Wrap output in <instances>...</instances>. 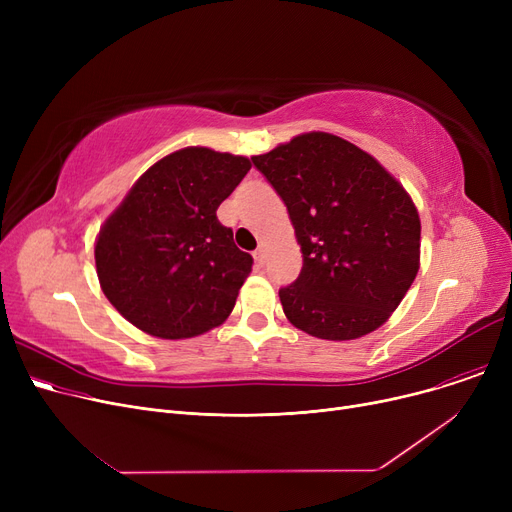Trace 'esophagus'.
Here are the masks:
<instances>
[{
	"instance_id": "esophagus-1",
	"label": "esophagus",
	"mask_w": 512,
	"mask_h": 512,
	"mask_svg": "<svg viewBox=\"0 0 512 512\" xmlns=\"http://www.w3.org/2000/svg\"><path fill=\"white\" fill-rule=\"evenodd\" d=\"M253 255H255V261H257L259 265H265V263H267V249H265L263 245H261Z\"/></svg>"
}]
</instances>
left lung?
<instances>
[{
	"instance_id": "1",
	"label": "left lung",
	"mask_w": 512,
	"mask_h": 512,
	"mask_svg": "<svg viewBox=\"0 0 512 512\" xmlns=\"http://www.w3.org/2000/svg\"><path fill=\"white\" fill-rule=\"evenodd\" d=\"M251 159L286 203L303 253L299 278L280 290L290 324L338 342L384 326L419 272L421 220L405 186L321 130Z\"/></svg>"
}]
</instances>
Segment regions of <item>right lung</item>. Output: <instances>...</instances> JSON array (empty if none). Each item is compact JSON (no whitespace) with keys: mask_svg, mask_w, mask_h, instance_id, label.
I'll list each match as a JSON object with an SVG mask.
<instances>
[{"mask_svg":"<svg viewBox=\"0 0 512 512\" xmlns=\"http://www.w3.org/2000/svg\"><path fill=\"white\" fill-rule=\"evenodd\" d=\"M251 170L245 155L178 149L141 174L95 238L103 294L134 328L184 340L222 326L251 274L218 207Z\"/></svg>","mask_w":512,"mask_h":512,"instance_id":"obj_1","label":"right lung"}]
</instances>
